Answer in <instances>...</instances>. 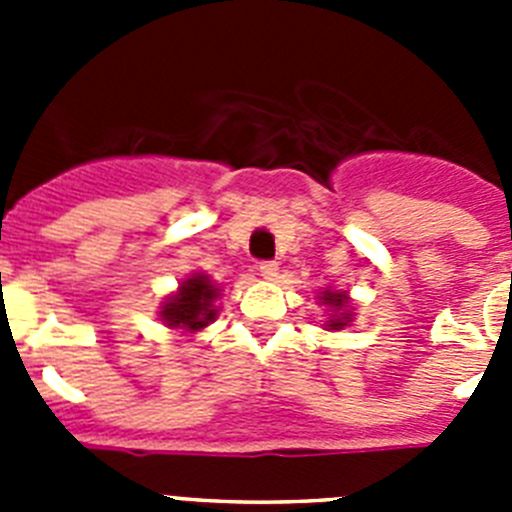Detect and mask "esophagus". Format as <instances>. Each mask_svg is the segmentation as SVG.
<instances>
[{
    "mask_svg": "<svg viewBox=\"0 0 512 512\" xmlns=\"http://www.w3.org/2000/svg\"><path fill=\"white\" fill-rule=\"evenodd\" d=\"M259 271H261V277L269 279V282H274V279L279 277V264L277 261H264V264L259 266Z\"/></svg>",
    "mask_w": 512,
    "mask_h": 512,
    "instance_id": "obj_1",
    "label": "esophagus"
}]
</instances>
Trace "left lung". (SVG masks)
Listing matches in <instances>:
<instances>
[{
	"mask_svg": "<svg viewBox=\"0 0 512 512\" xmlns=\"http://www.w3.org/2000/svg\"><path fill=\"white\" fill-rule=\"evenodd\" d=\"M318 302L325 307V312H328V318L323 320V330H330V333H333V330H343L346 325L354 323L356 307L346 289L325 287L323 292H318Z\"/></svg>",
	"mask_w": 512,
	"mask_h": 512,
	"instance_id": "8db88e82",
	"label": "left lung"
}]
</instances>
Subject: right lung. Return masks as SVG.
<instances>
[{"label": "right lung", "instance_id": "add662e5", "mask_svg": "<svg viewBox=\"0 0 512 512\" xmlns=\"http://www.w3.org/2000/svg\"><path fill=\"white\" fill-rule=\"evenodd\" d=\"M220 292L223 289L217 287L205 271H192L171 295L164 297L158 307V320L182 336H197L200 330L215 323L217 312H220L215 302Z\"/></svg>", "mask_w": 512, "mask_h": 512}]
</instances>
